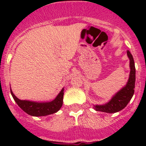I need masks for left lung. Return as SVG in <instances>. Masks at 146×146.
<instances>
[{
  "label": "left lung",
  "instance_id": "8db88e82",
  "mask_svg": "<svg viewBox=\"0 0 146 146\" xmlns=\"http://www.w3.org/2000/svg\"><path fill=\"white\" fill-rule=\"evenodd\" d=\"M127 55L129 58L130 74L126 86L114 95L111 100L103 105H94L96 111L104 113H114L123 110L128 104L135 93V66L133 56L127 50Z\"/></svg>",
  "mask_w": 146,
  "mask_h": 146
}]
</instances>
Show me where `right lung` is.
<instances>
[{
    "mask_svg": "<svg viewBox=\"0 0 146 146\" xmlns=\"http://www.w3.org/2000/svg\"><path fill=\"white\" fill-rule=\"evenodd\" d=\"M11 94L18 106L27 114L32 116H45L47 115L53 114L58 111L63 104L64 88L62 89L54 100L48 102H36L27 100H20L13 94L11 90Z\"/></svg>",
    "mask_w": 146,
    "mask_h": 146,
    "instance_id": "right-lung-1",
    "label": "right lung"
}]
</instances>
